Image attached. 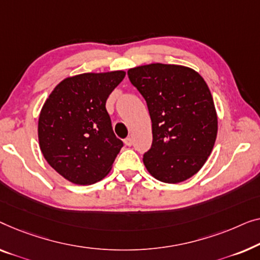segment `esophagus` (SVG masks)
Masks as SVG:
<instances>
[{
    "mask_svg": "<svg viewBox=\"0 0 260 260\" xmlns=\"http://www.w3.org/2000/svg\"><path fill=\"white\" fill-rule=\"evenodd\" d=\"M123 141H125V145H126V146H132V144H133V140H132L131 137L126 138Z\"/></svg>",
    "mask_w": 260,
    "mask_h": 260,
    "instance_id": "esophagus-1",
    "label": "esophagus"
}]
</instances>
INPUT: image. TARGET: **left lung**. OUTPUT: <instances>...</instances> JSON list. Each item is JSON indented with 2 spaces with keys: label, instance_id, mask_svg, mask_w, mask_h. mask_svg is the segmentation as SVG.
Wrapping results in <instances>:
<instances>
[{
  "label": "left lung",
  "instance_id": "8db88e82",
  "mask_svg": "<svg viewBox=\"0 0 260 260\" xmlns=\"http://www.w3.org/2000/svg\"><path fill=\"white\" fill-rule=\"evenodd\" d=\"M147 104L153 142L144 164L153 177L178 184L206 162L218 131L210 89L198 73L177 64L152 63L127 72Z\"/></svg>",
  "mask_w": 260,
  "mask_h": 260
}]
</instances>
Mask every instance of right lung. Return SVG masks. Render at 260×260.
Instances as JSON below:
<instances>
[{
	"mask_svg": "<svg viewBox=\"0 0 260 260\" xmlns=\"http://www.w3.org/2000/svg\"><path fill=\"white\" fill-rule=\"evenodd\" d=\"M126 73H86L64 79L43 105L40 148L58 174L78 185L101 180L123 142L113 132L106 101Z\"/></svg>",
	"mask_w": 260,
	"mask_h": 260,
	"instance_id": "obj_1",
	"label": "right lung"
}]
</instances>
